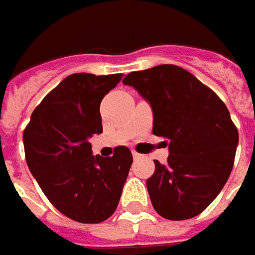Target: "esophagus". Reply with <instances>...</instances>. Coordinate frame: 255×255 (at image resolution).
<instances>
[{"label": "esophagus", "mask_w": 255, "mask_h": 255, "mask_svg": "<svg viewBox=\"0 0 255 255\" xmlns=\"http://www.w3.org/2000/svg\"><path fill=\"white\" fill-rule=\"evenodd\" d=\"M132 157H134V158H139V157H141V154H138L137 151H132Z\"/></svg>", "instance_id": "1"}]
</instances>
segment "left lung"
I'll use <instances>...</instances> for the list:
<instances>
[{
	"label": "left lung",
	"instance_id": "obj_1",
	"mask_svg": "<svg viewBox=\"0 0 255 255\" xmlns=\"http://www.w3.org/2000/svg\"><path fill=\"white\" fill-rule=\"evenodd\" d=\"M123 83L148 101L152 134L167 138V164L154 161L147 180L154 210L174 221L198 216L233 170L238 131L227 107L193 74L171 64L129 72Z\"/></svg>",
	"mask_w": 255,
	"mask_h": 255
}]
</instances>
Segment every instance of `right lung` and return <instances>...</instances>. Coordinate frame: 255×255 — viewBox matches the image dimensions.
I'll use <instances>...</instances> for the list:
<instances>
[{
  "instance_id": "obj_1",
  "label": "right lung",
  "mask_w": 255,
  "mask_h": 255,
  "mask_svg": "<svg viewBox=\"0 0 255 255\" xmlns=\"http://www.w3.org/2000/svg\"><path fill=\"white\" fill-rule=\"evenodd\" d=\"M123 74L68 75L39 104L24 129L25 160L42 193L74 221L97 224L116 211L132 164L121 145L113 157L93 155L90 138L103 132L100 104Z\"/></svg>"
}]
</instances>
